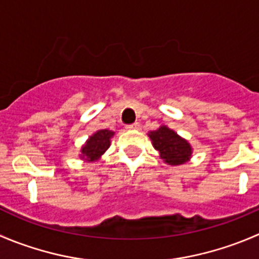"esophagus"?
<instances>
[{
    "mask_svg": "<svg viewBox=\"0 0 259 259\" xmlns=\"http://www.w3.org/2000/svg\"><path fill=\"white\" fill-rule=\"evenodd\" d=\"M140 124L139 122H133V124L126 125V129H139Z\"/></svg>",
    "mask_w": 259,
    "mask_h": 259,
    "instance_id": "34e87169",
    "label": "esophagus"
}]
</instances>
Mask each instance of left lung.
Wrapping results in <instances>:
<instances>
[{
  "label": "left lung",
  "mask_w": 259,
  "mask_h": 259,
  "mask_svg": "<svg viewBox=\"0 0 259 259\" xmlns=\"http://www.w3.org/2000/svg\"><path fill=\"white\" fill-rule=\"evenodd\" d=\"M148 135L152 139L153 147L159 152L160 158L167 164L178 165L190 160L192 154L190 143L165 125L150 132Z\"/></svg>",
  "instance_id": "8db88e82"
}]
</instances>
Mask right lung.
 <instances>
[{
	"label": "right lung",
	"mask_w": 259,
	"mask_h": 259,
	"mask_svg": "<svg viewBox=\"0 0 259 259\" xmlns=\"http://www.w3.org/2000/svg\"><path fill=\"white\" fill-rule=\"evenodd\" d=\"M114 137V132L102 129L90 137L86 144L81 149V158H86L89 162L97 160L110 147V139Z\"/></svg>",
	"instance_id": "1"
}]
</instances>
